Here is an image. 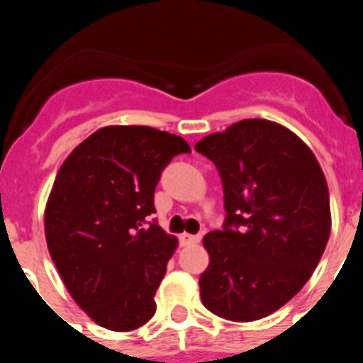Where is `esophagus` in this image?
<instances>
[{"label":"esophagus","instance_id":"1","mask_svg":"<svg viewBox=\"0 0 363 363\" xmlns=\"http://www.w3.org/2000/svg\"><path fill=\"white\" fill-rule=\"evenodd\" d=\"M200 240L201 236H198V234H189V233L179 234V242H182V245H192V243H198Z\"/></svg>","mask_w":363,"mask_h":363}]
</instances>
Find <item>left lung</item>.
I'll return each instance as SVG.
<instances>
[{"label":"left lung","instance_id":"left-lung-1","mask_svg":"<svg viewBox=\"0 0 363 363\" xmlns=\"http://www.w3.org/2000/svg\"><path fill=\"white\" fill-rule=\"evenodd\" d=\"M220 172L225 227L205 234L200 294L211 313L255 322L306 285L331 234L325 176L313 150L277 121L242 120L194 145Z\"/></svg>","mask_w":363,"mask_h":363}]
</instances>
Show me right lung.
Wrapping results in <instances>:
<instances>
[{"mask_svg":"<svg viewBox=\"0 0 363 363\" xmlns=\"http://www.w3.org/2000/svg\"><path fill=\"white\" fill-rule=\"evenodd\" d=\"M184 138L147 125H108L62 163L45 205V238L67 291L108 331H133L156 313L178 238L143 225L154 189Z\"/></svg>","mask_w":363,"mask_h":363,"instance_id":"right-lung-1","label":"right lung"}]
</instances>
